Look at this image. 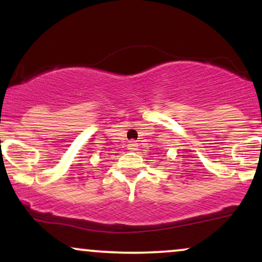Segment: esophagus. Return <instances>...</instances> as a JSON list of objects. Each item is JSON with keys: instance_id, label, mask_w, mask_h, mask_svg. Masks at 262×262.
Wrapping results in <instances>:
<instances>
[{"instance_id": "34e87169", "label": "esophagus", "mask_w": 262, "mask_h": 262, "mask_svg": "<svg viewBox=\"0 0 262 262\" xmlns=\"http://www.w3.org/2000/svg\"><path fill=\"white\" fill-rule=\"evenodd\" d=\"M128 149L129 150H137L138 149L137 141H130V143L128 144Z\"/></svg>"}]
</instances>
